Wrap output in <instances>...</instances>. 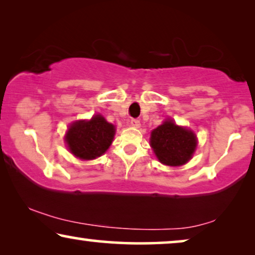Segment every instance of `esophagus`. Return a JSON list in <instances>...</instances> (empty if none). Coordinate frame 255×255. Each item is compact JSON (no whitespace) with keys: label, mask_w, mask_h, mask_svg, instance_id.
<instances>
[{"label":"esophagus","mask_w":255,"mask_h":255,"mask_svg":"<svg viewBox=\"0 0 255 255\" xmlns=\"http://www.w3.org/2000/svg\"><path fill=\"white\" fill-rule=\"evenodd\" d=\"M130 124L133 128H139V127H140V121L137 120V118H132V120L130 121Z\"/></svg>","instance_id":"esophagus-1"}]
</instances>
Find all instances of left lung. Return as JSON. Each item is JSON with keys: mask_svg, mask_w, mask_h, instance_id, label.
Wrapping results in <instances>:
<instances>
[{"mask_svg": "<svg viewBox=\"0 0 255 255\" xmlns=\"http://www.w3.org/2000/svg\"><path fill=\"white\" fill-rule=\"evenodd\" d=\"M151 146L159 161L167 166H180L191 158L196 137L187 128L166 121L151 133Z\"/></svg>", "mask_w": 255, "mask_h": 255, "instance_id": "8db88e82", "label": "left lung"}]
</instances>
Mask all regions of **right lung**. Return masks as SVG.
<instances>
[{
	"label": "right lung",
	"instance_id": "1",
	"mask_svg": "<svg viewBox=\"0 0 255 255\" xmlns=\"http://www.w3.org/2000/svg\"><path fill=\"white\" fill-rule=\"evenodd\" d=\"M115 127L96 115L90 121L75 122L66 133V142L73 154L83 160L95 159L109 148Z\"/></svg>",
	"mask_w": 255,
	"mask_h": 255
}]
</instances>
